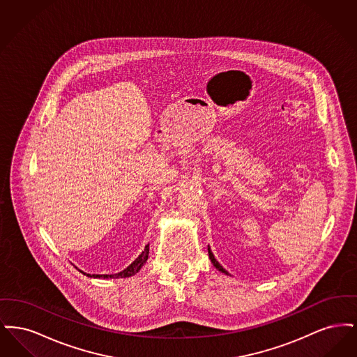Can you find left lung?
Here are the masks:
<instances>
[{"instance_id":"8db88e82","label":"left lung","mask_w":357,"mask_h":357,"mask_svg":"<svg viewBox=\"0 0 357 357\" xmlns=\"http://www.w3.org/2000/svg\"><path fill=\"white\" fill-rule=\"evenodd\" d=\"M208 257H210V259H211V262H213V265L220 271V272L225 273V274H229V273L226 272L223 268H222L221 264L215 259V257H214V255L211 253V250H210V248H208Z\"/></svg>"}]
</instances>
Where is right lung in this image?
<instances>
[{
  "mask_svg": "<svg viewBox=\"0 0 357 357\" xmlns=\"http://www.w3.org/2000/svg\"><path fill=\"white\" fill-rule=\"evenodd\" d=\"M149 252H150V245H146L142 255H139L135 261L130 266H127L123 272L116 273V274H86V273L82 272V271L80 272L84 273L85 275H88V277H93V278H126V277H131V275H134V274L139 272L142 269V266L147 262Z\"/></svg>",
  "mask_w": 357,
  "mask_h": 357,
  "instance_id": "obj_1",
  "label": "right lung"
}]
</instances>
